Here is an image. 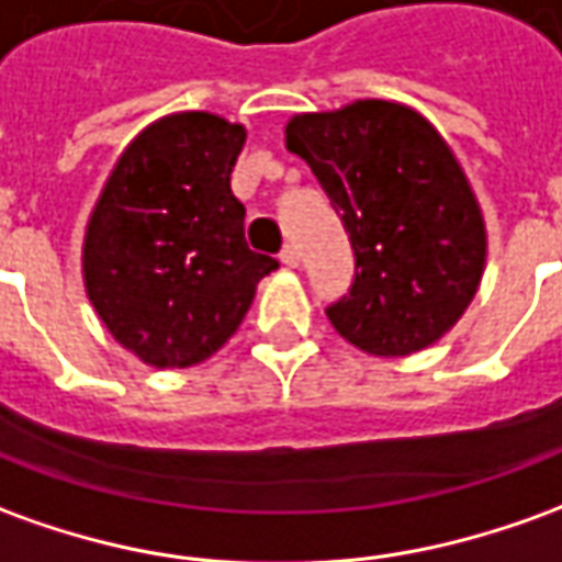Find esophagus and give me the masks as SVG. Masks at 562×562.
Returning a JSON list of instances; mask_svg holds the SVG:
<instances>
[{
    "label": "esophagus",
    "mask_w": 562,
    "mask_h": 562,
    "mask_svg": "<svg viewBox=\"0 0 562 562\" xmlns=\"http://www.w3.org/2000/svg\"><path fill=\"white\" fill-rule=\"evenodd\" d=\"M280 261L285 268H301V252H297V246H285L280 252Z\"/></svg>",
    "instance_id": "obj_1"
}]
</instances>
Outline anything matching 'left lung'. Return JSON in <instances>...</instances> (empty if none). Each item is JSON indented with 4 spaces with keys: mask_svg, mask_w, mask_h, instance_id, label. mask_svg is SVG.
Instances as JSON below:
<instances>
[{
    "mask_svg": "<svg viewBox=\"0 0 562 562\" xmlns=\"http://www.w3.org/2000/svg\"><path fill=\"white\" fill-rule=\"evenodd\" d=\"M285 148L310 164L349 234L356 282L328 307L352 347L402 359L462 319L486 268L469 176L429 117L395 100L301 112Z\"/></svg>",
    "mask_w": 562,
    "mask_h": 562,
    "instance_id": "left-lung-1",
    "label": "left lung"
}]
</instances>
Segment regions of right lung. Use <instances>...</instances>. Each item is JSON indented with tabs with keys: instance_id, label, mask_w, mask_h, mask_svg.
I'll use <instances>...</instances> for the list:
<instances>
[{
	"instance_id": "obj_1",
	"label": "right lung",
	"mask_w": 562,
	"mask_h": 562,
	"mask_svg": "<svg viewBox=\"0 0 562 562\" xmlns=\"http://www.w3.org/2000/svg\"><path fill=\"white\" fill-rule=\"evenodd\" d=\"M246 127L213 112L151 121L93 203L81 280L109 335L151 368H191L225 347L277 258L246 246L231 172Z\"/></svg>"
}]
</instances>
